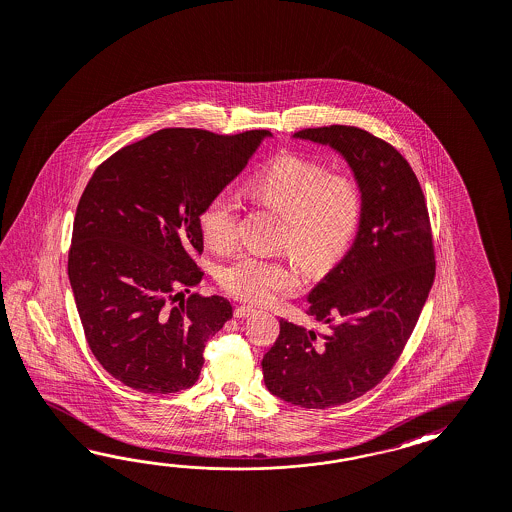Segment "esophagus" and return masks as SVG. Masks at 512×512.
Returning <instances> with one entry per match:
<instances>
[{
    "label": "esophagus",
    "mask_w": 512,
    "mask_h": 512,
    "mask_svg": "<svg viewBox=\"0 0 512 512\" xmlns=\"http://www.w3.org/2000/svg\"><path fill=\"white\" fill-rule=\"evenodd\" d=\"M253 312H255V309L251 305H238L237 309H235V316L237 318H246V316H250Z\"/></svg>",
    "instance_id": "obj_1"
}]
</instances>
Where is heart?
Listing matches in <instances>:
<instances>
[{"label": "heart", "mask_w": 512, "mask_h": 512, "mask_svg": "<svg viewBox=\"0 0 512 512\" xmlns=\"http://www.w3.org/2000/svg\"><path fill=\"white\" fill-rule=\"evenodd\" d=\"M242 194L279 216L275 244L307 272H320L337 261L361 220L359 179L344 170L327 172L324 164L300 155H277L251 175ZM237 224V209L224 196L201 209V238L216 253L235 246ZM218 283L237 300L262 303L292 292L298 277L285 261L242 255L222 270Z\"/></svg>", "instance_id": "1"}]
</instances>
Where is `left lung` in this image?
Segmentation results:
<instances>
[{"label":"left lung","instance_id":"8db88e82","mask_svg":"<svg viewBox=\"0 0 512 512\" xmlns=\"http://www.w3.org/2000/svg\"><path fill=\"white\" fill-rule=\"evenodd\" d=\"M294 137L348 161L361 183V222L344 259L309 294L307 314L327 331L281 318L262 374L277 398L329 409L361 398L398 362L435 281V246L422 187L394 146L351 125Z\"/></svg>","mask_w":512,"mask_h":512}]
</instances>
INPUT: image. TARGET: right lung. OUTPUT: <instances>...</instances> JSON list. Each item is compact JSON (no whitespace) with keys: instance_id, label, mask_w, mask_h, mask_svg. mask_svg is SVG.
<instances>
[{"instance_id":"obj_1","label":"right lung","mask_w":512,"mask_h":512,"mask_svg":"<svg viewBox=\"0 0 512 512\" xmlns=\"http://www.w3.org/2000/svg\"><path fill=\"white\" fill-rule=\"evenodd\" d=\"M272 133L168 127L116 151L79 200L68 277L88 348L125 387L170 394L200 377L203 349L233 316L198 292L200 212Z\"/></svg>"}]
</instances>
